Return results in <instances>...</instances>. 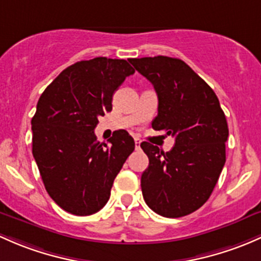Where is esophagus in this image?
I'll use <instances>...</instances> for the list:
<instances>
[{
    "label": "esophagus",
    "mask_w": 261,
    "mask_h": 261,
    "mask_svg": "<svg viewBox=\"0 0 261 261\" xmlns=\"http://www.w3.org/2000/svg\"><path fill=\"white\" fill-rule=\"evenodd\" d=\"M140 145H141V140L136 138V139H135V147H136V150L140 149Z\"/></svg>",
    "instance_id": "1"
}]
</instances>
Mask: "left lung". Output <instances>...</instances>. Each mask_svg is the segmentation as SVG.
<instances>
[{
  "label": "left lung",
  "mask_w": 261,
  "mask_h": 261,
  "mask_svg": "<svg viewBox=\"0 0 261 261\" xmlns=\"http://www.w3.org/2000/svg\"><path fill=\"white\" fill-rule=\"evenodd\" d=\"M128 61L158 94L152 128L175 138L167 152L146 141L140 145L149 158L141 175L144 200L165 218L189 215L207 201L225 165L226 117L213 89L182 60L155 56Z\"/></svg>",
  "instance_id": "1"
}]
</instances>
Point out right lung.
I'll return each mask as SVG.
<instances>
[{
	"label": "right lung",
	"instance_id": "obj_1",
	"mask_svg": "<svg viewBox=\"0 0 261 261\" xmlns=\"http://www.w3.org/2000/svg\"><path fill=\"white\" fill-rule=\"evenodd\" d=\"M135 72L126 60L95 57L65 68L38 98L32 117V153L46 191L61 209L91 215L108 202L115 177L135 149L127 131L97 141L98 117Z\"/></svg>",
	"mask_w": 261,
	"mask_h": 261
}]
</instances>
